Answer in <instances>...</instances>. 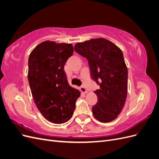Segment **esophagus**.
Returning a JSON list of instances; mask_svg holds the SVG:
<instances>
[{
    "mask_svg": "<svg viewBox=\"0 0 159 159\" xmlns=\"http://www.w3.org/2000/svg\"><path fill=\"white\" fill-rule=\"evenodd\" d=\"M80 91H81L82 93H88L87 89H86L85 88H84V87H81V88H80Z\"/></svg>",
    "mask_w": 159,
    "mask_h": 159,
    "instance_id": "obj_1",
    "label": "esophagus"
}]
</instances>
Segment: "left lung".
<instances>
[{
  "mask_svg": "<svg viewBox=\"0 0 159 159\" xmlns=\"http://www.w3.org/2000/svg\"><path fill=\"white\" fill-rule=\"evenodd\" d=\"M74 50L88 59L91 78L99 85L95 91L98 102L92 108L94 117L102 123L113 121L127 93L128 70L121 50L103 38L77 43Z\"/></svg>",
  "mask_w": 159,
  "mask_h": 159,
  "instance_id": "obj_1",
  "label": "left lung"
}]
</instances>
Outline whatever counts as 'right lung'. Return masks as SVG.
Instances as JSON below:
<instances>
[{"instance_id": "1", "label": "right lung", "mask_w": 159, "mask_h": 159, "mask_svg": "<svg viewBox=\"0 0 159 159\" xmlns=\"http://www.w3.org/2000/svg\"><path fill=\"white\" fill-rule=\"evenodd\" d=\"M74 52L71 44L44 41L36 46L28 58V79L38 110L56 124L71 119L80 92L69 85L66 62Z\"/></svg>"}]
</instances>
